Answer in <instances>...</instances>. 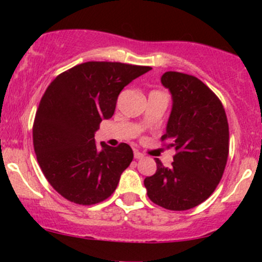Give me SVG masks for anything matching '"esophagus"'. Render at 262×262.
I'll return each mask as SVG.
<instances>
[{
	"instance_id": "1",
	"label": "esophagus",
	"mask_w": 262,
	"mask_h": 262,
	"mask_svg": "<svg viewBox=\"0 0 262 262\" xmlns=\"http://www.w3.org/2000/svg\"><path fill=\"white\" fill-rule=\"evenodd\" d=\"M134 158L137 159V160H139V159H143L144 158V155L141 154V152L138 151V150H135V151H134Z\"/></svg>"
}]
</instances>
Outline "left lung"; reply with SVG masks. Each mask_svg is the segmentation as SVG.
I'll list each match as a JSON object with an SVG mask.
<instances>
[{"label": "left lung", "instance_id": "8db88e82", "mask_svg": "<svg viewBox=\"0 0 262 262\" xmlns=\"http://www.w3.org/2000/svg\"><path fill=\"white\" fill-rule=\"evenodd\" d=\"M161 83L172 100L161 139L176 155L171 167L155 159L158 170L144 186L158 206L191 209L213 193L223 176L229 152L227 116L219 98L197 77L167 71Z\"/></svg>", "mask_w": 262, "mask_h": 262}]
</instances>
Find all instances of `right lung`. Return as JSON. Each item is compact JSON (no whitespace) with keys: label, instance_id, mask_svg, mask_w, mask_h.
Returning <instances> with one entry per match:
<instances>
[{"label":"right lung","instance_id":"1","mask_svg":"<svg viewBox=\"0 0 262 262\" xmlns=\"http://www.w3.org/2000/svg\"><path fill=\"white\" fill-rule=\"evenodd\" d=\"M149 66L89 61L60 74L45 91L33 125V144L44 176L62 197L83 206L102 202L116 191L133 150L95 143L103 119L128 83Z\"/></svg>","mask_w":262,"mask_h":262}]
</instances>
